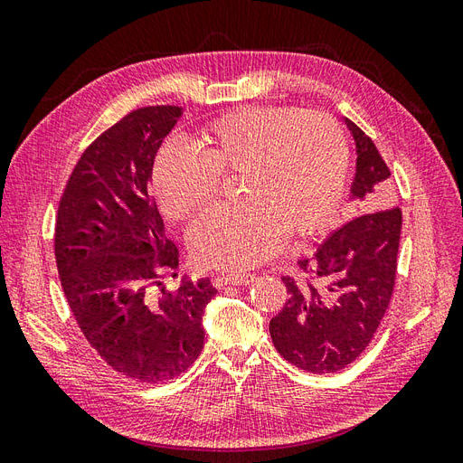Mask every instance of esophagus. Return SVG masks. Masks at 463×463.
<instances>
[{
    "mask_svg": "<svg viewBox=\"0 0 463 463\" xmlns=\"http://www.w3.org/2000/svg\"><path fill=\"white\" fill-rule=\"evenodd\" d=\"M257 279L255 274H228L222 278L223 284H230V286H249L253 284Z\"/></svg>",
    "mask_w": 463,
    "mask_h": 463,
    "instance_id": "34e87169",
    "label": "esophagus"
}]
</instances>
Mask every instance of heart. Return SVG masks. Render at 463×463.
<instances>
[{
	"instance_id": "obj_1",
	"label": "heart",
	"mask_w": 463,
	"mask_h": 463,
	"mask_svg": "<svg viewBox=\"0 0 463 463\" xmlns=\"http://www.w3.org/2000/svg\"><path fill=\"white\" fill-rule=\"evenodd\" d=\"M201 154L165 143L152 187L172 220H189L213 201L220 177L240 174L243 204L214 208L189 230L193 257L210 269L243 272L274 255L288 235H313L334 216L345 189V137L322 111L237 108L199 138Z\"/></svg>"
}]
</instances>
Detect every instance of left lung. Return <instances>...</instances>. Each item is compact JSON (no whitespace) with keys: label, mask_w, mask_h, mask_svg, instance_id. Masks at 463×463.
<instances>
[{"label":"left lung","mask_w":463,"mask_h":463,"mask_svg":"<svg viewBox=\"0 0 463 463\" xmlns=\"http://www.w3.org/2000/svg\"><path fill=\"white\" fill-rule=\"evenodd\" d=\"M357 162L352 184L357 218L298 262L301 276H284L288 299L272 320L278 354L307 373H338L369 345L394 291L402 210L390 170L354 121ZM366 214L363 215L362 213Z\"/></svg>","instance_id":"obj_1"}]
</instances>
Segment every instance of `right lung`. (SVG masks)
<instances>
[{"label":"right lung","mask_w":463,"mask_h":463,"mask_svg":"<svg viewBox=\"0 0 463 463\" xmlns=\"http://www.w3.org/2000/svg\"><path fill=\"white\" fill-rule=\"evenodd\" d=\"M181 114L179 106H148L111 125L82 152L55 218V262L80 332L111 369L148 384L197 361L204 307L216 296L208 278L154 289L179 266L150 179Z\"/></svg>","instance_id":"right-lung-1"}]
</instances>
